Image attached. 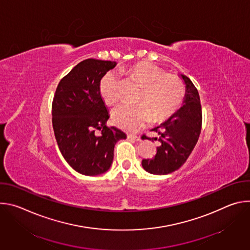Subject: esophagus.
<instances>
[{
	"mask_svg": "<svg viewBox=\"0 0 250 250\" xmlns=\"http://www.w3.org/2000/svg\"><path fill=\"white\" fill-rule=\"evenodd\" d=\"M127 138L130 140H134V141H140V136L138 135H132V134H127Z\"/></svg>",
	"mask_w": 250,
	"mask_h": 250,
	"instance_id": "34e87169",
	"label": "esophagus"
}]
</instances>
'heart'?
<instances>
[{
    "label": "heart",
    "instance_id": "1",
    "mask_svg": "<svg viewBox=\"0 0 250 250\" xmlns=\"http://www.w3.org/2000/svg\"><path fill=\"white\" fill-rule=\"evenodd\" d=\"M120 72L130 77L144 87L139 102L144 104H129L122 103L113 109V123L126 131H136L151 120L161 122L172 116L181 105L185 87L182 81L171 74H164L157 65L141 61L120 68ZM120 78L115 71L104 73L99 83V91L104 102L114 104L119 99Z\"/></svg>",
    "mask_w": 250,
    "mask_h": 250
}]
</instances>
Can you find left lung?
Instances as JSON below:
<instances>
[{"label":"left lung","mask_w":250,"mask_h":250,"mask_svg":"<svg viewBox=\"0 0 250 250\" xmlns=\"http://www.w3.org/2000/svg\"><path fill=\"white\" fill-rule=\"evenodd\" d=\"M181 78L186 85V92L181 108L167 121L151 130L158 133V138L142 135V139L160 142L152 159H144L142 167L150 174L166 175L179 169L188 159L199 139L202 128V108L198 90L185 75Z\"/></svg>","instance_id":"8db88e82"}]
</instances>
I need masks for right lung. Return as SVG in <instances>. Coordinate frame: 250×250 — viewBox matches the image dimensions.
<instances>
[{"mask_svg": "<svg viewBox=\"0 0 250 250\" xmlns=\"http://www.w3.org/2000/svg\"><path fill=\"white\" fill-rule=\"evenodd\" d=\"M116 65L83 60L61 79L53 98L52 125L59 150L71 167L86 176L108 171L116 144L126 138L121 129L106 126L110 116L99 91L101 78Z\"/></svg>", "mask_w": 250, "mask_h": 250, "instance_id": "add662e5", "label": "right lung"}]
</instances>
